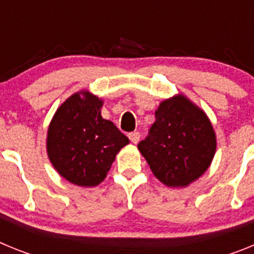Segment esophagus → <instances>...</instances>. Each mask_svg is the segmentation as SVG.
Returning a JSON list of instances; mask_svg holds the SVG:
<instances>
[{
	"label": "esophagus",
	"mask_w": 254,
	"mask_h": 254,
	"mask_svg": "<svg viewBox=\"0 0 254 254\" xmlns=\"http://www.w3.org/2000/svg\"><path fill=\"white\" fill-rule=\"evenodd\" d=\"M128 137H129V140H131L132 143H137L138 141H140V133L136 131L131 132V133L128 134Z\"/></svg>",
	"instance_id": "1"
}]
</instances>
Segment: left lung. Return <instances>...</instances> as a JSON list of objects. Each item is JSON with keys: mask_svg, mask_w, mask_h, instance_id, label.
Segmentation results:
<instances>
[{"mask_svg": "<svg viewBox=\"0 0 254 254\" xmlns=\"http://www.w3.org/2000/svg\"><path fill=\"white\" fill-rule=\"evenodd\" d=\"M155 122L138 150L159 181L183 188L208 169L216 151V133L203 109L183 94L159 104Z\"/></svg>", "mask_w": 254, "mask_h": 254, "instance_id": "8db88e82", "label": "left lung"}]
</instances>
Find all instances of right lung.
Segmentation results:
<instances>
[{
  "label": "right lung",
  "mask_w": 254,
  "mask_h": 254,
  "mask_svg": "<svg viewBox=\"0 0 254 254\" xmlns=\"http://www.w3.org/2000/svg\"><path fill=\"white\" fill-rule=\"evenodd\" d=\"M103 99L80 90L58 107L47 131V154L62 178L95 187L107 177L127 136L102 117Z\"/></svg>",
  "instance_id": "right-lung-1"
}]
</instances>
